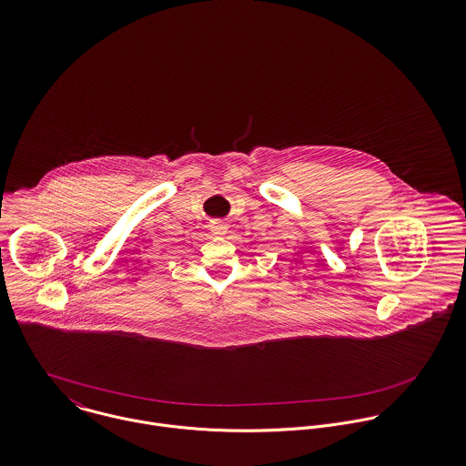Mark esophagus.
<instances>
[{"mask_svg": "<svg viewBox=\"0 0 466 466\" xmlns=\"http://www.w3.org/2000/svg\"><path fill=\"white\" fill-rule=\"evenodd\" d=\"M211 231H213V235H224L226 224L222 220H215V222H211Z\"/></svg>", "mask_w": 466, "mask_h": 466, "instance_id": "obj_1", "label": "esophagus"}]
</instances>
